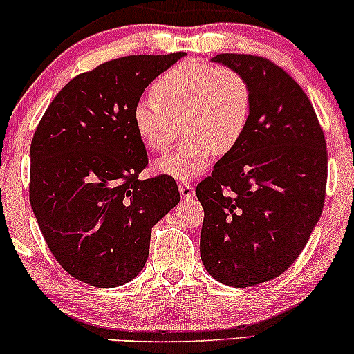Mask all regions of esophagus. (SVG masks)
Wrapping results in <instances>:
<instances>
[{"instance_id":"34e87169","label":"esophagus","mask_w":354,"mask_h":354,"mask_svg":"<svg viewBox=\"0 0 354 354\" xmlns=\"http://www.w3.org/2000/svg\"><path fill=\"white\" fill-rule=\"evenodd\" d=\"M180 193H181V196L185 198V200H189V198H193L194 196L193 185H191V183H188V181L180 183Z\"/></svg>"}]
</instances>
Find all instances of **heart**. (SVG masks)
Masks as SVG:
<instances>
[{
    "label": "heart",
    "mask_w": 354,
    "mask_h": 354,
    "mask_svg": "<svg viewBox=\"0 0 354 354\" xmlns=\"http://www.w3.org/2000/svg\"><path fill=\"white\" fill-rule=\"evenodd\" d=\"M155 98H143L133 109V124L148 149L166 153L178 136L185 141L156 163L158 171L189 180L205 171L213 154L236 148L251 118V88L231 68L205 61L176 64L153 84Z\"/></svg>",
    "instance_id": "b5f03b06"
}]
</instances>
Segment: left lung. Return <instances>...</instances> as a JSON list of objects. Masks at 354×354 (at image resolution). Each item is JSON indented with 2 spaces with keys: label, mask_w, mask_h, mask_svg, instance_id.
Returning a JSON list of instances; mask_svg holds the SVG:
<instances>
[{
  "label": "left lung",
  "mask_w": 354,
  "mask_h": 354,
  "mask_svg": "<svg viewBox=\"0 0 354 354\" xmlns=\"http://www.w3.org/2000/svg\"><path fill=\"white\" fill-rule=\"evenodd\" d=\"M213 61L250 83L251 118L196 186L200 253L216 281L246 288L284 273L306 246L324 205L326 141L311 101L273 61L234 53Z\"/></svg>",
  "instance_id": "8db88e82"
}]
</instances>
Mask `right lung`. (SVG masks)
Here are the masks:
<instances>
[{
	"label": "right lung",
	"mask_w": 354,
	"mask_h": 354,
	"mask_svg": "<svg viewBox=\"0 0 354 354\" xmlns=\"http://www.w3.org/2000/svg\"><path fill=\"white\" fill-rule=\"evenodd\" d=\"M185 53L133 55L73 78L31 141L30 201L44 241L80 281L115 288L143 270L151 228L180 203L168 174L148 165L133 109L145 88Z\"/></svg>",
	"instance_id": "1"
}]
</instances>
